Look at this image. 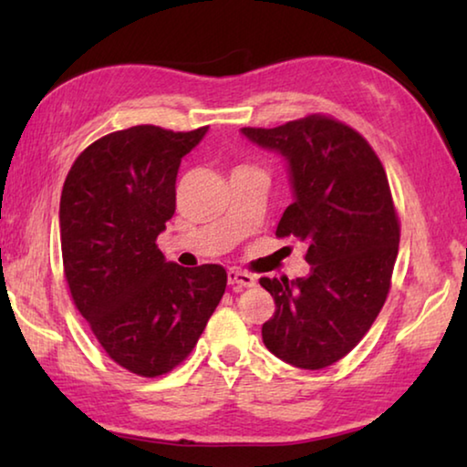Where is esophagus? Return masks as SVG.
Segmentation results:
<instances>
[{
  "instance_id": "1",
  "label": "esophagus",
  "mask_w": 467,
  "mask_h": 467,
  "mask_svg": "<svg viewBox=\"0 0 467 467\" xmlns=\"http://www.w3.org/2000/svg\"><path fill=\"white\" fill-rule=\"evenodd\" d=\"M228 284H231L234 290L255 286V275L243 270H228Z\"/></svg>"
}]
</instances>
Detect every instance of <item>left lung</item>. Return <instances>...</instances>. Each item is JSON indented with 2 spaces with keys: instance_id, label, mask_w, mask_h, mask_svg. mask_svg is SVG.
Wrapping results in <instances>:
<instances>
[{
  "instance_id": "1",
  "label": "left lung",
  "mask_w": 467,
  "mask_h": 467,
  "mask_svg": "<svg viewBox=\"0 0 467 467\" xmlns=\"http://www.w3.org/2000/svg\"><path fill=\"white\" fill-rule=\"evenodd\" d=\"M286 162L292 203L275 228L306 244L305 278H262L275 303L267 350L298 368L344 358L373 326L389 292L400 224L381 161L348 125L321 115L274 130L243 128Z\"/></svg>"
}]
</instances>
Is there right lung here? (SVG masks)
<instances>
[{"mask_svg":"<svg viewBox=\"0 0 467 467\" xmlns=\"http://www.w3.org/2000/svg\"><path fill=\"white\" fill-rule=\"evenodd\" d=\"M208 128L109 133L76 158L59 203L69 292L105 352L141 377L187 358L226 288L223 265L181 267L156 239L175 214L181 158Z\"/></svg>","mask_w":467,"mask_h":467,"instance_id":"right-lung-1","label":"right lung"}]
</instances>
